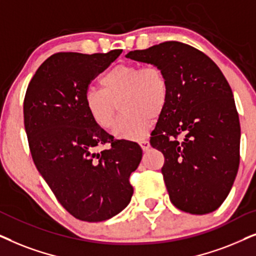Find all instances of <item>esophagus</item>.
Returning a JSON list of instances; mask_svg holds the SVG:
<instances>
[{
    "label": "esophagus",
    "mask_w": 256,
    "mask_h": 256,
    "mask_svg": "<svg viewBox=\"0 0 256 256\" xmlns=\"http://www.w3.org/2000/svg\"><path fill=\"white\" fill-rule=\"evenodd\" d=\"M139 145H140V148H142V151H144V152L148 151L150 148H151V145H150V142H148V140H142V142H139Z\"/></svg>",
    "instance_id": "obj_1"
}]
</instances>
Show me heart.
Listing matches in <instances>:
<instances>
[{"label":"heart","mask_w":256,"mask_h":256,"mask_svg":"<svg viewBox=\"0 0 256 256\" xmlns=\"http://www.w3.org/2000/svg\"><path fill=\"white\" fill-rule=\"evenodd\" d=\"M103 90L91 88L85 94V108L102 128L114 124L118 105L125 112L114 128V136L125 140H140L153 119L162 114L168 100V83L158 66L142 68L118 64L102 77Z\"/></svg>","instance_id":"heart-1"}]
</instances>
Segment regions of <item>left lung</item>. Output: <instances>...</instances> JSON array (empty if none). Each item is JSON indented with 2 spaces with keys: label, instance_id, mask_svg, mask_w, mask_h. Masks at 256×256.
I'll use <instances>...</instances> for the list:
<instances>
[{
  "label": "left lung",
  "instance_id": "8db88e82",
  "mask_svg": "<svg viewBox=\"0 0 256 256\" xmlns=\"http://www.w3.org/2000/svg\"><path fill=\"white\" fill-rule=\"evenodd\" d=\"M125 57L160 68L168 80V104L150 142L165 156L162 173L170 200L190 214L218 210L240 162L239 116L226 78L202 51L173 40Z\"/></svg>",
  "mask_w": 256,
  "mask_h": 256
}]
</instances>
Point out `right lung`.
<instances>
[{
    "label": "right lung",
    "mask_w": 256,
    "mask_h": 256,
    "mask_svg": "<svg viewBox=\"0 0 256 256\" xmlns=\"http://www.w3.org/2000/svg\"><path fill=\"white\" fill-rule=\"evenodd\" d=\"M122 54L60 52L44 60L26 88L24 128L37 170L64 208L76 219L100 222L131 202L128 178L142 151L116 140L85 108L90 82ZM111 142L100 154L97 146Z\"/></svg>",
    "instance_id": "add662e5"
}]
</instances>
